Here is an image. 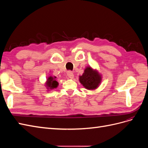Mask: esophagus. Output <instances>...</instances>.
I'll return each mask as SVG.
<instances>
[{
	"instance_id": "obj_1",
	"label": "esophagus",
	"mask_w": 148,
	"mask_h": 148,
	"mask_svg": "<svg viewBox=\"0 0 148 148\" xmlns=\"http://www.w3.org/2000/svg\"><path fill=\"white\" fill-rule=\"evenodd\" d=\"M67 76H68L69 78L70 79H73L74 78V75L71 71H69L67 72Z\"/></svg>"
}]
</instances>
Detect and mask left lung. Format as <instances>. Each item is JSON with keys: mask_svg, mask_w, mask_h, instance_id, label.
Here are the masks:
<instances>
[{"mask_svg": "<svg viewBox=\"0 0 148 148\" xmlns=\"http://www.w3.org/2000/svg\"><path fill=\"white\" fill-rule=\"evenodd\" d=\"M79 82L88 90H95L100 86L102 82V75L96 69L87 66L82 75L79 76Z\"/></svg>", "mask_w": 148, "mask_h": 148, "instance_id": "left-lung-1", "label": "left lung"}]
</instances>
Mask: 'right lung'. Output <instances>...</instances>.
Returning a JSON list of instances; mask_svg holds the SVG:
<instances>
[{"mask_svg": "<svg viewBox=\"0 0 148 148\" xmlns=\"http://www.w3.org/2000/svg\"><path fill=\"white\" fill-rule=\"evenodd\" d=\"M56 77H52V76H49L45 83V86L47 91H51L55 89L59 86V83L57 82Z\"/></svg>", "mask_w": 148, "mask_h": 148, "instance_id": "1", "label": "right lung"}]
</instances>
